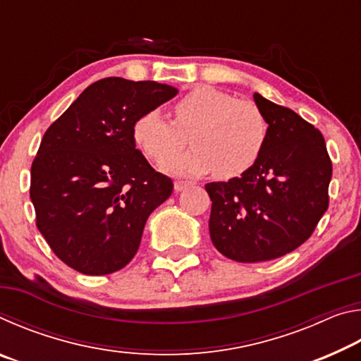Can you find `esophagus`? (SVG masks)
Segmentation results:
<instances>
[{"label":"esophagus","instance_id":"esophagus-1","mask_svg":"<svg viewBox=\"0 0 361 361\" xmlns=\"http://www.w3.org/2000/svg\"><path fill=\"white\" fill-rule=\"evenodd\" d=\"M189 185H191V181L176 180V181L173 183V188H175V191H176V192H180V191H183V189H186Z\"/></svg>","mask_w":361,"mask_h":361}]
</instances>
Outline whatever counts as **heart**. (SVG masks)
<instances>
[{"label":"heart","instance_id":"b5f03b06","mask_svg":"<svg viewBox=\"0 0 361 361\" xmlns=\"http://www.w3.org/2000/svg\"><path fill=\"white\" fill-rule=\"evenodd\" d=\"M175 121L152 108L138 116L133 138L154 161L173 157L188 145V154L162 164L173 173L200 175L216 170L219 178L247 173L264 151L269 124L256 103L210 85L192 89L173 108Z\"/></svg>","mask_w":361,"mask_h":361}]
</instances>
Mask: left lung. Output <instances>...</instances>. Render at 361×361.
I'll return each mask as SVG.
<instances>
[{
    "mask_svg": "<svg viewBox=\"0 0 361 361\" xmlns=\"http://www.w3.org/2000/svg\"><path fill=\"white\" fill-rule=\"evenodd\" d=\"M253 99L269 124L264 151L247 173L205 185L213 245L239 262L271 261L302 245L328 209L333 172L320 130L290 108Z\"/></svg>",
    "mask_w": 361,
    "mask_h": 361,
    "instance_id": "1",
    "label": "left lung"
}]
</instances>
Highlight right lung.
<instances>
[{
  "mask_svg": "<svg viewBox=\"0 0 361 361\" xmlns=\"http://www.w3.org/2000/svg\"><path fill=\"white\" fill-rule=\"evenodd\" d=\"M178 89L105 78L90 84L46 130L32 164L36 226L57 258L85 276L129 264L146 219L173 183L135 149L133 124Z\"/></svg>",
  "mask_w": 361,
  "mask_h": 361,
  "instance_id": "1",
  "label": "right lung"
}]
</instances>
